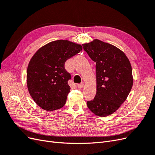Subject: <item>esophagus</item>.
I'll return each mask as SVG.
<instances>
[{"label":"esophagus","mask_w":155,"mask_h":155,"mask_svg":"<svg viewBox=\"0 0 155 155\" xmlns=\"http://www.w3.org/2000/svg\"><path fill=\"white\" fill-rule=\"evenodd\" d=\"M83 86H84V83H83V82H81V83H79V84H78V87L79 88H83Z\"/></svg>","instance_id":"34e87169"}]
</instances>
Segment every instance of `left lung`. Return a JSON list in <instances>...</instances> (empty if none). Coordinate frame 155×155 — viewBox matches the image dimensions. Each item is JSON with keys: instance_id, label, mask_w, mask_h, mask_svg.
Here are the masks:
<instances>
[{"instance_id": "obj_1", "label": "left lung", "mask_w": 155, "mask_h": 155, "mask_svg": "<svg viewBox=\"0 0 155 155\" xmlns=\"http://www.w3.org/2000/svg\"><path fill=\"white\" fill-rule=\"evenodd\" d=\"M82 45L96 64V94L92 100L87 101V107L98 116L110 115L126 100L132 88L129 60L121 50L100 40Z\"/></svg>"}]
</instances>
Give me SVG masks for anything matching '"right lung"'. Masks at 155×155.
<instances>
[{
    "instance_id": "obj_1",
    "label": "right lung",
    "mask_w": 155,
    "mask_h": 155,
    "mask_svg": "<svg viewBox=\"0 0 155 155\" xmlns=\"http://www.w3.org/2000/svg\"><path fill=\"white\" fill-rule=\"evenodd\" d=\"M82 50L67 40L50 42L37 50L27 69V86L36 104L46 110L62 108L66 103L71 75L64 68L67 60Z\"/></svg>"
}]
</instances>
